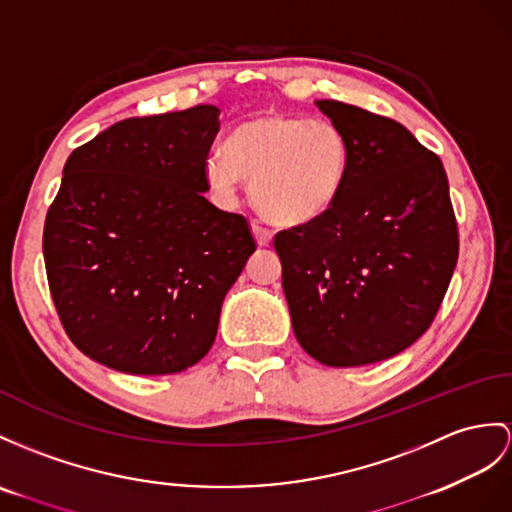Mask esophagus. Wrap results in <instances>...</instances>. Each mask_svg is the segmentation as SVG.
Here are the masks:
<instances>
[{
	"label": "esophagus",
	"mask_w": 512,
	"mask_h": 512,
	"mask_svg": "<svg viewBox=\"0 0 512 512\" xmlns=\"http://www.w3.org/2000/svg\"><path fill=\"white\" fill-rule=\"evenodd\" d=\"M252 232H254V236H256V241H258V245H263V247H267L269 243H271V230L269 228H265L263 223L260 221H254L252 223Z\"/></svg>",
	"instance_id": "1"
}]
</instances>
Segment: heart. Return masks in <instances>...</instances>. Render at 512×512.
<instances>
[{
    "label": "heart",
    "instance_id": "b5f03b06",
    "mask_svg": "<svg viewBox=\"0 0 512 512\" xmlns=\"http://www.w3.org/2000/svg\"><path fill=\"white\" fill-rule=\"evenodd\" d=\"M350 143L326 119L260 112L236 126L226 152L206 160V178L223 197H232L241 178L252 180L260 215L278 226H306L321 219L339 199Z\"/></svg>",
    "mask_w": 512,
    "mask_h": 512
}]
</instances>
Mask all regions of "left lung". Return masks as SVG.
<instances>
[{"mask_svg": "<svg viewBox=\"0 0 512 512\" xmlns=\"http://www.w3.org/2000/svg\"><path fill=\"white\" fill-rule=\"evenodd\" d=\"M350 143V169L321 219L273 247L293 332L328 367L404 352L430 328L458 260L441 158L402 123L334 99L315 102Z\"/></svg>", "mask_w": 512, "mask_h": 512, "instance_id": "1", "label": "left lung"}]
</instances>
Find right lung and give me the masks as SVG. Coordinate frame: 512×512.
Returning a JSON list of instances; mask_svg holds the SVG:
<instances>
[{"label":"right lung","instance_id":"obj_1","mask_svg":"<svg viewBox=\"0 0 512 512\" xmlns=\"http://www.w3.org/2000/svg\"><path fill=\"white\" fill-rule=\"evenodd\" d=\"M217 106L123 119L73 149L43 230L62 328L82 354L132 376L193 367L256 241L206 199Z\"/></svg>","mask_w":512,"mask_h":512}]
</instances>
